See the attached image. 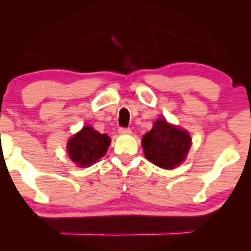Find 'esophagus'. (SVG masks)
<instances>
[{"instance_id": "obj_1", "label": "esophagus", "mask_w": 251, "mask_h": 251, "mask_svg": "<svg viewBox=\"0 0 251 251\" xmlns=\"http://www.w3.org/2000/svg\"><path fill=\"white\" fill-rule=\"evenodd\" d=\"M118 132L121 134H129L132 130H130L129 128H126V127H121V128L118 129Z\"/></svg>"}]
</instances>
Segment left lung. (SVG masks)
Masks as SVG:
<instances>
[{"instance_id": "left-lung-1", "label": "left lung", "mask_w": 251, "mask_h": 251, "mask_svg": "<svg viewBox=\"0 0 251 251\" xmlns=\"http://www.w3.org/2000/svg\"><path fill=\"white\" fill-rule=\"evenodd\" d=\"M142 147L148 160L160 168L173 169L186 158L191 148V136L185 129L159 118L150 132L144 134Z\"/></svg>"}]
</instances>
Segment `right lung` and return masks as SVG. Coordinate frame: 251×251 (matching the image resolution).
I'll use <instances>...</instances> for the list:
<instances>
[{"instance_id":"add662e5","label":"right lung","mask_w":251,"mask_h":251,"mask_svg":"<svg viewBox=\"0 0 251 251\" xmlns=\"http://www.w3.org/2000/svg\"><path fill=\"white\" fill-rule=\"evenodd\" d=\"M110 146V137L101 134L92 126H84L67 144L69 158L78 167H89L107 152Z\"/></svg>"}]
</instances>
